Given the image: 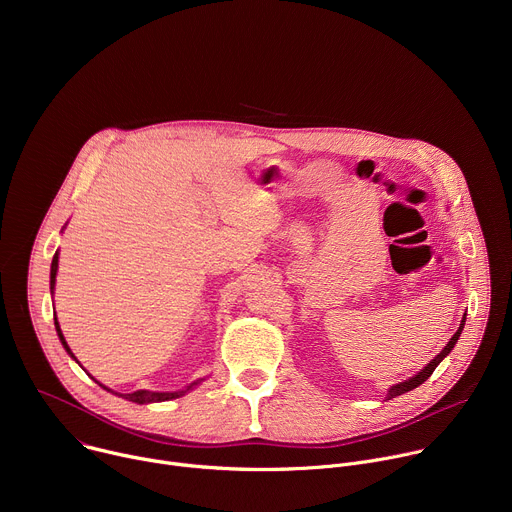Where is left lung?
<instances>
[{
	"label": "left lung",
	"mask_w": 512,
	"mask_h": 512,
	"mask_svg": "<svg viewBox=\"0 0 512 512\" xmlns=\"http://www.w3.org/2000/svg\"><path fill=\"white\" fill-rule=\"evenodd\" d=\"M464 324H466V314H464V318H462V322H460V328L456 330V334L450 338V342L444 346V350L437 354V356H433L425 367L417 373V375H413L411 379H407V381H403V383H397V385H393L389 391H387V397H385V401H389V399H395V397H399V395H403V393H409V391H413V389H417L421 383H425L429 377H431V373L435 371V367L437 364H440L452 350H454V346H456V342L460 340V334H462V330H464Z\"/></svg>",
	"instance_id": "8db88e82"
}]
</instances>
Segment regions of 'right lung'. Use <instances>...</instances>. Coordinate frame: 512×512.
I'll return each mask as SVG.
<instances>
[{
  "mask_svg": "<svg viewBox=\"0 0 512 512\" xmlns=\"http://www.w3.org/2000/svg\"><path fill=\"white\" fill-rule=\"evenodd\" d=\"M66 227V225H64ZM56 273H58V251L54 253V257H52V265H50V294H54V285H56ZM54 326H56V334H58V338H60V342H62V346H64V350L70 354V358H75L77 360V356L72 354V350H70V346L66 344V340H64V334H62V330H60V324H58V318H54ZM79 362V360H77ZM204 379H198V381H194V383H190L186 389H182V391H148V389H139V391H133V393H125V395H119V397H123V399H127V401H131V403H137V405H148V403H162V401H172V399H178V397H182V395H186L188 391H192L196 385H200ZM95 383H99V381H95ZM99 387H103L105 391H109V393H113L111 389H107L105 385H101L99 383ZM117 395V393H115Z\"/></svg>",
  "mask_w": 512,
  "mask_h": 512,
  "instance_id": "1",
  "label": "right lung"
}]
</instances>
